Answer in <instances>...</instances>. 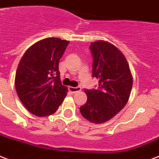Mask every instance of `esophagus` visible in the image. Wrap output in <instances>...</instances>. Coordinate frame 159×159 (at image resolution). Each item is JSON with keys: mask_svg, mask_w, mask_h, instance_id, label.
Listing matches in <instances>:
<instances>
[{"mask_svg": "<svg viewBox=\"0 0 159 159\" xmlns=\"http://www.w3.org/2000/svg\"><path fill=\"white\" fill-rule=\"evenodd\" d=\"M69 90H70L71 93H76V92H79V91H80L81 88H80V87L70 86V87H69Z\"/></svg>", "mask_w": 159, "mask_h": 159, "instance_id": "1", "label": "esophagus"}]
</instances>
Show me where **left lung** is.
Returning <instances> with one entry per match:
<instances>
[{
    "label": "left lung",
    "mask_w": 159,
    "mask_h": 159,
    "mask_svg": "<svg viewBox=\"0 0 159 159\" xmlns=\"http://www.w3.org/2000/svg\"><path fill=\"white\" fill-rule=\"evenodd\" d=\"M93 77L99 80L97 89H84L87 101L80 107L81 115L95 124L106 122L123 109L132 91V75L122 52L109 42L91 43Z\"/></svg>",
    "instance_id": "1"
}]
</instances>
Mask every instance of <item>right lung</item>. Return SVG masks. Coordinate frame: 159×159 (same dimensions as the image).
Here are the masks:
<instances>
[{
  "instance_id": "right-lung-1",
  "label": "right lung",
  "mask_w": 159,
  "mask_h": 159,
  "mask_svg": "<svg viewBox=\"0 0 159 159\" xmlns=\"http://www.w3.org/2000/svg\"><path fill=\"white\" fill-rule=\"evenodd\" d=\"M70 42L47 38L28 48L19 62L15 86L21 103L37 116L53 114L66 97L61 84L59 59Z\"/></svg>"
}]
</instances>
